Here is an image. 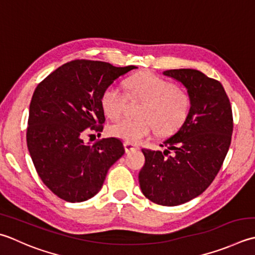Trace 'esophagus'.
Instances as JSON below:
<instances>
[{
	"instance_id": "34e87169",
	"label": "esophagus",
	"mask_w": 255,
	"mask_h": 255,
	"mask_svg": "<svg viewBox=\"0 0 255 255\" xmlns=\"http://www.w3.org/2000/svg\"><path fill=\"white\" fill-rule=\"evenodd\" d=\"M124 147H125V151H126V152H130L132 150H136V149H139V147L136 146V144L127 142V141L124 142Z\"/></svg>"
}]
</instances>
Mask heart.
I'll list each match as a JSON object with an SVG mask.
<instances>
[{
  "label": "heart",
  "mask_w": 255,
  "mask_h": 255,
  "mask_svg": "<svg viewBox=\"0 0 255 255\" xmlns=\"http://www.w3.org/2000/svg\"><path fill=\"white\" fill-rule=\"evenodd\" d=\"M125 86L132 101H143L140 119L123 118L109 127V133L130 143H139L151 137L158 129L160 134H170L186 121L190 111L189 95L158 75L143 72L128 78ZM128 96L116 85L105 89L101 104L105 115L117 119L127 107Z\"/></svg>",
  "instance_id": "heart-1"
}]
</instances>
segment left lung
<instances>
[{
	"instance_id": "left-lung-1",
	"label": "left lung",
	"mask_w": 255,
	"mask_h": 255,
	"mask_svg": "<svg viewBox=\"0 0 255 255\" xmlns=\"http://www.w3.org/2000/svg\"><path fill=\"white\" fill-rule=\"evenodd\" d=\"M162 74L187 89L190 111L180 129L160 144L167 147L163 152L142 149L146 161L138 178L144 197L173 207L200 196L214 180L230 147L233 118L220 82L191 68Z\"/></svg>"
}]
</instances>
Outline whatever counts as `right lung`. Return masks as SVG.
Here are the masks:
<instances>
[{
  "instance_id": "right-lung-1",
  "label": "right lung",
  "mask_w": 255,
  "mask_h": 255,
  "mask_svg": "<svg viewBox=\"0 0 255 255\" xmlns=\"http://www.w3.org/2000/svg\"><path fill=\"white\" fill-rule=\"evenodd\" d=\"M136 66L76 59L37 85L29 105L27 148L45 186L67 202H83L101 190L108 169L125 153L117 138L85 143L91 130L103 131L101 98L115 79Z\"/></svg>"
}]
</instances>
